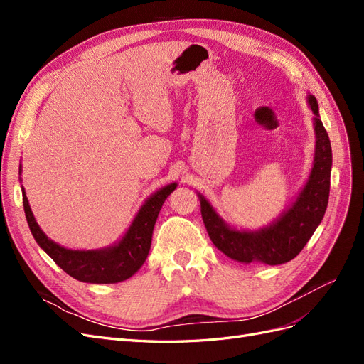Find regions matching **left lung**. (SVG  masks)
I'll list each match as a JSON object with an SVG mask.
<instances>
[{
	"mask_svg": "<svg viewBox=\"0 0 364 364\" xmlns=\"http://www.w3.org/2000/svg\"><path fill=\"white\" fill-rule=\"evenodd\" d=\"M306 102L314 114L316 150L313 168L299 196L278 220L259 230H237L226 225L211 203L199 193L202 218L208 235L214 246L229 258L246 264L258 261L269 266L289 262L299 255L322 222L329 197L333 151L318 115L317 100L313 95H308Z\"/></svg>",
	"mask_w": 364,
	"mask_h": 364,
	"instance_id": "obj_1",
	"label": "left lung"
}]
</instances>
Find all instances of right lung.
I'll return each mask as SVG.
<instances>
[{"label": "right lung", "mask_w": 364, "mask_h": 364, "mask_svg": "<svg viewBox=\"0 0 364 364\" xmlns=\"http://www.w3.org/2000/svg\"><path fill=\"white\" fill-rule=\"evenodd\" d=\"M176 185L178 183L165 185L164 188L149 197L146 203L141 206L124 237L117 245L95 250H73L54 243L42 232L36 223L24 188L23 203L31 235L63 272L82 282L115 284L134 277L144 264L150 250L153 228H155L158 214L165 199L176 190Z\"/></svg>", "instance_id": "right-lung-1"}]
</instances>
